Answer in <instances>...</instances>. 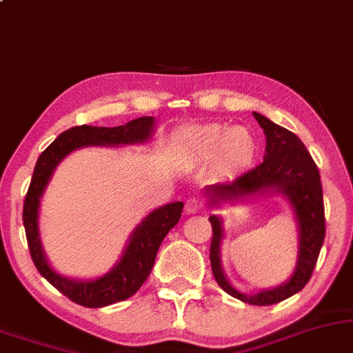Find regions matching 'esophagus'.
Wrapping results in <instances>:
<instances>
[{
	"mask_svg": "<svg viewBox=\"0 0 353 353\" xmlns=\"http://www.w3.org/2000/svg\"><path fill=\"white\" fill-rule=\"evenodd\" d=\"M201 209H202L201 199L197 197L188 199V202H185V214H197Z\"/></svg>",
	"mask_w": 353,
	"mask_h": 353,
	"instance_id": "obj_1",
	"label": "esophagus"
}]
</instances>
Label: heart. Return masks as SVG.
Masks as SVG:
<instances>
[{
	"mask_svg": "<svg viewBox=\"0 0 353 353\" xmlns=\"http://www.w3.org/2000/svg\"><path fill=\"white\" fill-rule=\"evenodd\" d=\"M177 150L192 159H207L215 154L222 171H243L253 163L258 143L246 128H227L222 125L192 126L179 131L174 138Z\"/></svg>",
	"mask_w": 353,
	"mask_h": 353,
	"instance_id": "obj_1",
	"label": "heart"
}]
</instances>
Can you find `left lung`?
Instances as JSON below:
<instances>
[{
    "label": "left lung",
    "mask_w": 353,
    "mask_h": 353,
    "mask_svg": "<svg viewBox=\"0 0 353 353\" xmlns=\"http://www.w3.org/2000/svg\"><path fill=\"white\" fill-rule=\"evenodd\" d=\"M265 131L266 151L263 163L250 169L233 181L215 182L207 185L205 194L210 205L217 207L222 202H235L246 195L258 192H279L288 199L294 209L299 227V254L294 273L281 286L265 290L248 296L236 291L225 278L220 263V243L223 239L222 220L217 215L209 219L212 223L210 265L215 281L233 298L253 305H271L291 298L299 292L311 279L316 268L322 243L325 239L324 199H322L321 174L316 163L305 150L304 143L290 130L276 125L260 113H253Z\"/></svg>",
    "instance_id": "left-lung-1"
}]
</instances>
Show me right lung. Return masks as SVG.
Instances as JSON below:
<instances>
[{"instance_id":"right-lung-1","label":"right lung","mask_w":353,"mask_h":353,"mask_svg":"<svg viewBox=\"0 0 353 353\" xmlns=\"http://www.w3.org/2000/svg\"><path fill=\"white\" fill-rule=\"evenodd\" d=\"M152 128H154L152 117L136 118L126 125L114 126V128L90 125L74 126L59 134L42 151L34 168L23 209L29 253L37 271L55 290L85 307H103V305L120 303L131 298L143 286L151 273L164 236L179 222L184 203L172 202L152 210L131 233L130 243L125 248L121 260L107 274L93 281H77V279L55 273L42 250L39 228H37V214H39L42 192L49 184L57 164L72 151L83 146H120V144L144 143L151 138Z\"/></svg>"}]
</instances>
